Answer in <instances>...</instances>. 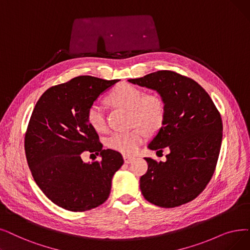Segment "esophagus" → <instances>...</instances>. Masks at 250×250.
Returning <instances> with one entry per match:
<instances>
[{"label":"esophagus","mask_w":250,"mask_h":250,"mask_svg":"<svg viewBox=\"0 0 250 250\" xmlns=\"http://www.w3.org/2000/svg\"><path fill=\"white\" fill-rule=\"evenodd\" d=\"M135 159V157L133 156H128V155H124V160L125 164H131V162Z\"/></svg>","instance_id":"34e87169"}]
</instances>
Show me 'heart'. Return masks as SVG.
<instances>
[{
    "label": "heart",
    "instance_id": "heart-1",
    "mask_svg": "<svg viewBox=\"0 0 250 250\" xmlns=\"http://www.w3.org/2000/svg\"><path fill=\"white\" fill-rule=\"evenodd\" d=\"M112 104L131 111V125H142L149 132H154L162 125L166 118V103L157 94H145L144 91L128 83L117 84L108 95ZM86 123L98 133L107 129L106 115L102 105L92 103L85 112ZM143 127H134L126 132H115L107 138V146L121 153H136L146 140Z\"/></svg>",
    "mask_w": 250,
    "mask_h": 250
}]
</instances>
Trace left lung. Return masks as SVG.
I'll return each mask as SVG.
<instances>
[{"mask_svg":"<svg viewBox=\"0 0 250 250\" xmlns=\"http://www.w3.org/2000/svg\"><path fill=\"white\" fill-rule=\"evenodd\" d=\"M129 83L157 91L166 103V118L148 148L169 149L167 161L145 157L148 169L140 179L147 201L171 208L196 198L209 183L218 162L221 114L209 95L190 78L159 70Z\"/></svg>","mask_w":250,"mask_h":250,"instance_id":"1","label":"left lung"}]
</instances>
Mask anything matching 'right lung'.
Returning a JSON list of instances; mask_svg holds the SVG:
<instances>
[{
	"label": "right lung",
	"mask_w": 250,
	"mask_h": 250,
	"mask_svg": "<svg viewBox=\"0 0 250 250\" xmlns=\"http://www.w3.org/2000/svg\"><path fill=\"white\" fill-rule=\"evenodd\" d=\"M117 82L81 75L53 85L31 113L24 138L28 167L42 193L64 209L85 211L104 203L113 175L124 165L119 152L103 149L85 119L88 107ZM83 151L103 159L84 164Z\"/></svg>",
	"instance_id": "1"
}]
</instances>
